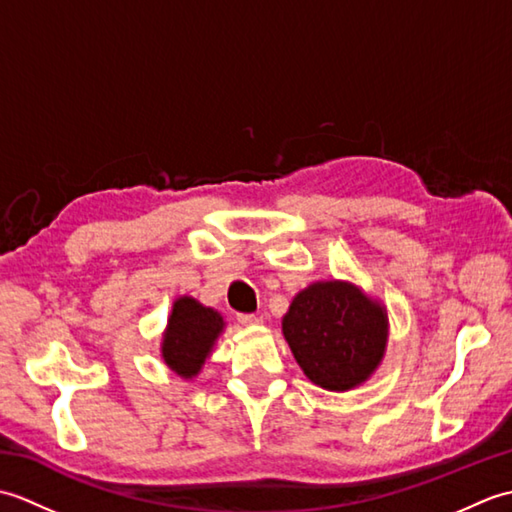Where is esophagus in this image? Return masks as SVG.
<instances>
[{
    "mask_svg": "<svg viewBox=\"0 0 512 512\" xmlns=\"http://www.w3.org/2000/svg\"><path fill=\"white\" fill-rule=\"evenodd\" d=\"M239 323H242V325H259V323H262V317H257V314H239Z\"/></svg>",
    "mask_w": 512,
    "mask_h": 512,
    "instance_id": "esophagus-1",
    "label": "esophagus"
}]
</instances>
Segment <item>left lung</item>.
<instances>
[{"label": "left lung", "instance_id": "1", "mask_svg": "<svg viewBox=\"0 0 512 512\" xmlns=\"http://www.w3.org/2000/svg\"><path fill=\"white\" fill-rule=\"evenodd\" d=\"M281 330L314 385L347 391L383 361L387 310L347 281H317L292 299Z\"/></svg>", "mask_w": 512, "mask_h": 512}]
</instances>
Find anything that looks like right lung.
Returning a JSON list of instances; mask_svg holds the SVG:
<instances>
[{
  "label": "right lung",
  "mask_w": 512,
  "mask_h": 512,
  "mask_svg": "<svg viewBox=\"0 0 512 512\" xmlns=\"http://www.w3.org/2000/svg\"><path fill=\"white\" fill-rule=\"evenodd\" d=\"M222 330L224 319L220 312L202 306L193 297H180L173 301L162 336V358L178 376H198Z\"/></svg>",
  "instance_id": "right-lung-1"
}]
</instances>
